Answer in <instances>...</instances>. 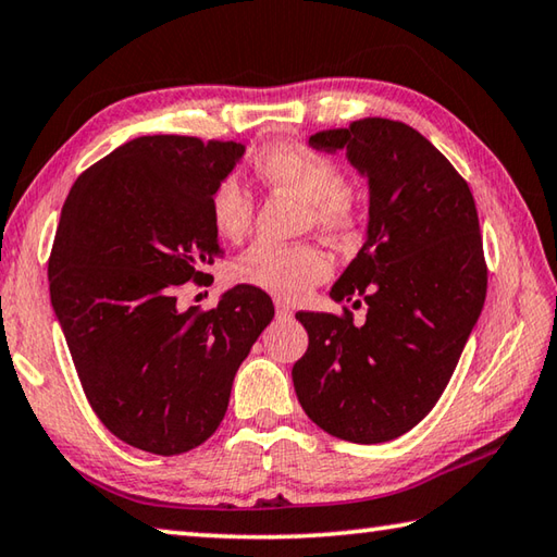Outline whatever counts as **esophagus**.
<instances>
[{
    "mask_svg": "<svg viewBox=\"0 0 557 557\" xmlns=\"http://www.w3.org/2000/svg\"><path fill=\"white\" fill-rule=\"evenodd\" d=\"M276 314L281 320H288V318H293V310H290V306H286V302L276 300Z\"/></svg>",
    "mask_w": 557,
    "mask_h": 557,
    "instance_id": "esophagus-1",
    "label": "esophagus"
}]
</instances>
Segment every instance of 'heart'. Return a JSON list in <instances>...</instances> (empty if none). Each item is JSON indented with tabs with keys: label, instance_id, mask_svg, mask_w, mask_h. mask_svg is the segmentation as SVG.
I'll return each instance as SVG.
<instances>
[{
	"label": "heart",
	"instance_id": "heart-1",
	"mask_svg": "<svg viewBox=\"0 0 557 557\" xmlns=\"http://www.w3.org/2000/svg\"><path fill=\"white\" fill-rule=\"evenodd\" d=\"M257 180L302 198L306 213L302 227H314L332 243H349L359 230V203L346 188V176L339 162L300 143H274L257 150ZM211 225L225 243H239L255 220V196L249 188L225 176L211 194ZM330 257L310 243L271 245L257 243L233 261V276L245 286L259 288L281 300H300L330 276Z\"/></svg>",
	"mask_w": 557,
	"mask_h": 557
}]
</instances>
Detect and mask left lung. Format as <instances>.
Returning a JSON list of instances; mask_svg holds the SVG:
<instances>
[{
  "instance_id": "left-lung-1",
  "label": "left lung",
  "mask_w": 557,
  "mask_h": 557,
  "mask_svg": "<svg viewBox=\"0 0 557 557\" xmlns=\"http://www.w3.org/2000/svg\"><path fill=\"white\" fill-rule=\"evenodd\" d=\"M369 176V235L332 286L354 312H296L308 351L293 366L306 414L354 444L403 436L432 412L487 293L478 208L463 176L422 133L391 119L310 135Z\"/></svg>"
}]
</instances>
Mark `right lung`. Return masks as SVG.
Here are the masks:
<instances>
[{"instance_id":"right-lung-1","label":"right lung","mask_w":557,"mask_h":557,"mask_svg":"<svg viewBox=\"0 0 557 557\" xmlns=\"http://www.w3.org/2000/svg\"><path fill=\"white\" fill-rule=\"evenodd\" d=\"M245 148L143 135L72 184L48 259L50 300L101 424L157 456L201 446L220 426L235 373L274 318L239 283L211 310H180L184 283L223 257L211 194Z\"/></svg>"}]
</instances>
